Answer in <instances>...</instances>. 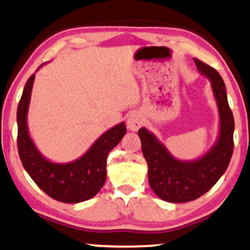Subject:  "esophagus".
<instances>
[{"instance_id":"obj_1","label":"esophagus","mask_w":250,"mask_h":250,"mask_svg":"<svg viewBox=\"0 0 250 250\" xmlns=\"http://www.w3.org/2000/svg\"><path fill=\"white\" fill-rule=\"evenodd\" d=\"M126 124H127L128 130L138 131L144 124V119H143L142 114H140L139 112H136V111L131 112L130 114H128L127 120H126Z\"/></svg>"}]
</instances>
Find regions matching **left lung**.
<instances>
[{
  "mask_svg": "<svg viewBox=\"0 0 250 250\" xmlns=\"http://www.w3.org/2000/svg\"><path fill=\"white\" fill-rule=\"evenodd\" d=\"M194 63L198 71L209 79L218 105L220 130L212 147L198 159L179 160L147 128L138 131L148 165L149 186L160 199L173 204L193 201L212 188L229 165L234 148V117L224 79L204 62L194 58Z\"/></svg>",
  "mask_w": 250,
  "mask_h": 250,
  "instance_id": "left-lung-1",
  "label": "left lung"
}]
</instances>
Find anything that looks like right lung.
<instances>
[{
  "mask_svg": "<svg viewBox=\"0 0 250 250\" xmlns=\"http://www.w3.org/2000/svg\"><path fill=\"white\" fill-rule=\"evenodd\" d=\"M42 66L43 64L40 65ZM34 81L35 73L26 82L17 107V146L22 165L35 184L55 200L65 204L89 200L101 190L106 180L107 155L125 136V123H119L103 133L78 159L54 163L38 151L29 134L26 116Z\"/></svg>",
  "mask_w": 250,
  "mask_h": 250,
  "instance_id": "add662e5",
  "label": "right lung"
}]
</instances>
